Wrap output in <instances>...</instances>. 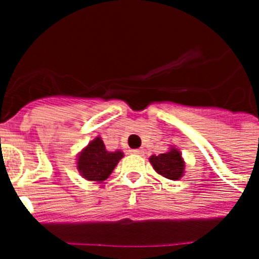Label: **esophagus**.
<instances>
[{
  "instance_id": "obj_1",
  "label": "esophagus",
  "mask_w": 259,
  "mask_h": 259,
  "mask_svg": "<svg viewBox=\"0 0 259 259\" xmlns=\"http://www.w3.org/2000/svg\"><path fill=\"white\" fill-rule=\"evenodd\" d=\"M132 154H137V155H143L144 154V150L143 149H132L131 150Z\"/></svg>"
}]
</instances>
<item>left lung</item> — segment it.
<instances>
[{
	"instance_id": "obj_1",
	"label": "left lung",
	"mask_w": 259,
	"mask_h": 259,
	"mask_svg": "<svg viewBox=\"0 0 259 259\" xmlns=\"http://www.w3.org/2000/svg\"><path fill=\"white\" fill-rule=\"evenodd\" d=\"M150 163L153 164L158 174H161L162 176L170 180H178L182 178L183 171H184L182 154L176 149H171L170 152L162 153V154L152 155Z\"/></svg>"
}]
</instances>
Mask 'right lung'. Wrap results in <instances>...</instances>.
I'll use <instances>...</instances> for the list:
<instances>
[{
    "mask_svg": "<svg viewBox=\"0 0 259 259\" xmlns=\"http://www.w3.org/2000/svg\"><path fill=\"white\" fill-rule=\"evenodd\" d=\"M120 150L107 152L104 141L97 137L87 146L77 159V170L88 180L102 182L113 172L118 162L122 159Z\"/></svg>",
    "mask_w": 259,
    "mask_h": 259,
    "instance_id": "1",
    "label": "right lung"
}]
</instances>
